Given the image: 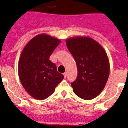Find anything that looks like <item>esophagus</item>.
<instances>
[{
    "label": "esophagus",
    "mask_w": 128,
    "mask_h": 128,
    "mask_svg": "<svg viewBox=\"0 0 128 128\" xmlns=\"http://www.w3.org/2000/svg\"><path fill=\"white\" fill-rule=\"evenodd\" d=\"M63 75H64V77H65V78H66V75H67V73H66V72H64V73H63Z\"/></svg>",
    "instance_id": "34e87169"
}]
</instances>
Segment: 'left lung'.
I'll return each mask as SVG.
<instances>
[{
  "label": "left lung",
  "mask_w": 128,
  "mask_h": 128,
  "mask_svg": "<svg viewBox=\"0 0 128 128\" xmlns=\"http://www.w3.org/2000/svg\"><path fill=\"white\" fill-rule=\"evenodd\" d=\"M66 46L76 63L78 75L71 82L74 92L85 100L100 94L110 72L108 57L103 47L90 37L77 36L66 40Z\"/></svg>",
  "instance_id": "left-lung-1"
}]
</instances>
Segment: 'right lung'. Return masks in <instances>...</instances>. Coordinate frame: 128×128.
I'll list each match as a JSON object with an SVG mask.
<instances>
[{
  "mask_svg": "<svg viewBox=\"0 0 128 128\" xmlns=\"http://www.w3.org/2000/svg\"><path fill=\"white\" fill-rule=\"evenodd\" d=\"M60 42L59 39L41 34L31 39L22 51L18 63L19 77L25 90L34 99L48 98L64 78L50 60Z\"/></svg>",
  "mask_w": 128,
  "mask_h": 128,
  "instance_id": "add662e5",
  "label": "right lung"
}]
</instances>
